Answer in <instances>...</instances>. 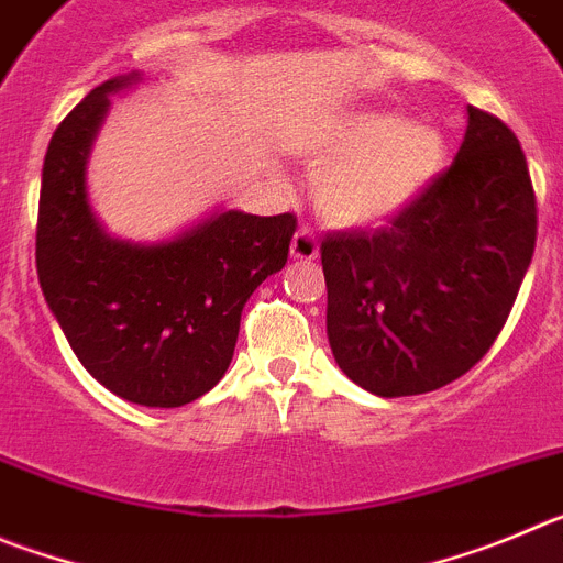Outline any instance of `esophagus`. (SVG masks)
I'll return each mask as SVG.
<instances>
[{
	"label": "esophagus",
	"mask_w": 563,
	"mask_h": 563,
	"mask_svg": "<svg viewBox=\"0 0 563 563\" xmlns=\"http://www.w3.org/2000/svg\"><path fill=\"white\" fill-rule=\"evenodd\" d=\"M317 255H319L317 235H313L308 227H300V230L294 232V238H291V257L294 261L308 263V261H313Z\"/></svg>",
	"instance_id": "esophagus-1"
}]
</instances>
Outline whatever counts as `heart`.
I'll list each match as a JSON object with an SVG mask.
<instances>
[{
  "mask_svg": "<svg viewBox=\"0 0 563 563\" xmlns=\"http://www.w3.org/2000/svg\"><path fill=\"white\" fill-rule=\"evenodd\" d=\"M317 179V205L328 221L369 227L412 205L443 165V140L434 129L356 111L336 120L308 148Z\"/></svg>",
  "mask_w": 563,
  "mask_h": 563,
  "instance_id": "1",
  "label": "heart"
}]
</instances>
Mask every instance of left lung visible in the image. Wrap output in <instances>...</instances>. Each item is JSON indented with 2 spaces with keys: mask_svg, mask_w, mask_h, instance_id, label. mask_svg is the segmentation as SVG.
Returning a JSON list of instances; mask_svg holds the SVG:
<instances>
[{
  "mask_svg": "<svg viewBox=\"0 0 563 563\" xmlns=\"http://www.w3.org/2000/svg\"><path fill=\"white\" fill-rule=\"evenodd\" d=\"M536 190L514 131L468 106L457 156L376 232H328V342L382 398L465 376L508 322L536 250Z\"/></svg>",
  "mask_w": 563,
  "mask_h": 563,
  "instance_id": "obj_1",
  "label": "left lung"
}]
</instances>
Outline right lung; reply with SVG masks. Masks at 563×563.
I'll use <instances>...</instances> for the list:
<instances>
[{
    "label": "right lung",
    "mask_w": 563,
    "mask_h": 563,
    "mask_svg": "<svg viewBox=\"0 0 563 563\" xmlns=\"http://www.w3.org/2000/svg\"><path fill=\"white\" fill-rule=\"evenodd\" d=\"M95 86L49 140L35 269L69 347L106 389L143 407H185L224 378L246 300L288 261L297 216L227 210L168 244L114 241L86 201V156L118 92Z\"/></svg>",
    "instance_id": "1"
}]
</instances>
